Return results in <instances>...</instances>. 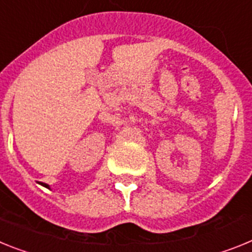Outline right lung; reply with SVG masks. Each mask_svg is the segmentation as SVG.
<instances>
[{
	"mask_svg": "<svg viewBox=\"0 0 252 252\" xmlns=\"http://www.w3.org/2000/svg\"><path fill=\"white\" fill-rule=\"evenodd\" d=\"M40 185H42V186H44V188H47V189H51V188H49V185H47V184H43V182H40Z\"/></svg>",
	"mask_w": 252,
	"mask_h": 252,
	"instance_id": "add662e5",
	"label": "right lung"
}]
</instances>
